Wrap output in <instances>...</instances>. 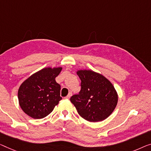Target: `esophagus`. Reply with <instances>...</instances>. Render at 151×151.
Listing matches in <instances>:
<instances>
[{
    "label": "esophagus",
    "instance_id": "34e87169",
    "mask_svg": "<svg viewBox=\"0 0 151 151\" xmlns=\"http://www.w3.org/2000/svg\"><path fill=\"white\" fill-rule=\"evenodd\" d=\"M72 96H73V93H72V92H70V93L68 94V96H67L66 98L67 99H70V98H71Z\"/></svg>",
    "mask_w": 151,
    "mask_h": 151
}]
</instances>
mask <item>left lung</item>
Returning a JSON list of instances; mask_svg holds the SVG:
<instances>
[{"label": "left lung", "mask_w": 151, "mask_h": 151, "mask_svg": "<svg viewBox=\"0 0 151 151\" xmlns=\"http://www.w3.org/2000/svg\"><path fill=\"white\" fill-rule=\"evenodd\" d=\"M81 89L70 102L79 115L89 122L104 120L112 114L118 102L115 88L104 76L91 70H78Z\"/></svg>", "instance_id": "8db88e82"}]
</instances>
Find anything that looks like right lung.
I'll return each instance as SVG.
<instances>
[{
    "instance_id": "obj_1",
    "label": "right lung",
    "mask_w": 151,
    "mask_h": 151,
    "mask_svg": "<svg viewBox=\"0 0 151 151\" xmlns=\"http://www.w3.org/2000/svg\"><path fill=\"white\" fill-rule=\"evenodd\" d=\"M62 67H47L34 73L22 83L18 89L21 109L30 117H45L62 100L61 87L55 81Z\"/></svg>"
}]
</instances>
